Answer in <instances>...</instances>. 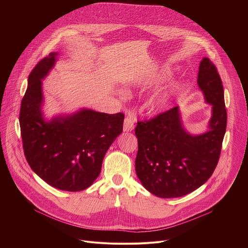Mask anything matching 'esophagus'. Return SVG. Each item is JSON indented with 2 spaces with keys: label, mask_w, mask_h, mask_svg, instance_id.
Segmentation results:
<instances>
[{
  "label": "esophagus",
  "mask_w": 248,
  "mask_h": 248,
  "mask_svg": "<svg viewBox=\"0 0 248 248\" xmlns=\"http://www.w3.org/2000/svg\"><path fill=\"white\" fill-rule=\"evenodd\" d=\"M136 117L133 113H128L124 122V131H131L134 128Z\"/></svg>",
  "instance_id": "1"
}]
</instances>
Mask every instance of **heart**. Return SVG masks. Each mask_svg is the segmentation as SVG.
<instances>
[{
    "mask_svg": "<svg viewBox=\"0 0 248 248\" xmlns=\"http://www.w3.org/2000/svg\"><path fill=\"white\" fill-rule=\"evenodd\" d=\"M155 81H156V78H151V79L147 80L146 83L147 84H151V83H153ZM170 93H171L170 90H167V91H164V92L156 94L153 97V99L151 100V107H152V109L156 110V111L163 110L167 106V104L169 103V99H170Z\"/></svg>",
    "mask_w": 248,
    "mask_h": 248,
    "instance_id": "b5f03b06",
    "label": "heart"
}]
</instances>
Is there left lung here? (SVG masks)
I'll return each mask as SVG.
<instances>
[{
    "mask_svg": "<svg viewBox=\"0 0 248 248\" xmlns=\"http://www.w3.org/2000/svg\"><path fill=\"white\" fill-rule=\"evenodd\" d=\"M207 103L212 105L209 129L189 134L183 126L179 107L138 122L135 170L143 186L161 198L186 195L204 185L218 164L227 127L223 82L208 58L200 62L197 78Z\"/></svg>",
    "mask_w": 248,
    "mask_h": 248,
    "instance_id": "obj_1",
    "label": "left lung"
}]
</instances>
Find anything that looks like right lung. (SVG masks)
<instances>
[{"label":"right lung","instance_id":"obj_1","mask_svg":"<svg viewBox=\"0 0 248 248\" xmlns=\"http://www.w3.org/2000/svg\"><path fill=\"white\" fill-rule=\"evenodd\" d=\"M57 56L50 53L28 77L19 113L22 146L30 168L44 182L61 190L80 191L98 178L106 152L123 131L124 115L81 109L46 122L41 80Z\"/></svg>","mask_w":248,"mask_h":248}]
</instances>
